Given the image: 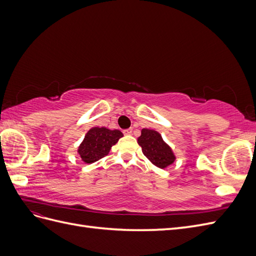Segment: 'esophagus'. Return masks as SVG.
I'll use <instances>...</instances> for the list:
<instances>
[{
  "label": "esophagus",
  "instance_id": "esophagus-1",
  "mask_svg": "<svg viewBox=\"0 0 256 256\" xmlns=\"http://www.w3.org/2000/svg\"><path fill=\"white\" fill-rule=\"evenodd\" d=\"M122 134H125V136H129V134H132V129L129 128V129H125V130H122Z\"/></svg>",
  "mask_w": 256,
  "mask_h": 256
}]
</instances>
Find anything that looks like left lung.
I'll use <instances>...</instances> for the list:
<instances>
[{
    "label": "left lung",
    "mask_w": 256,
    "mask_h": 256,
    "mask_svg": "<svg viewBox=\"0 0 256 256\" xmlns=\"http://www.w3.org/2000/svg\"><path fill=\"white\" fill-rule=\"evenodd\" d=\"M138 143L142 147V152L152 164L160 168H164L172 164L175 156L159 132L150 129H142Z\"/></svg>",
    "instance_id": "8db88e82"
}]
</instances>
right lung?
Masks as SVG:
<instances>
[{"label": "right lung", "mask_w": 256, "mask_h": 256, "mask_svg": "<svg viewBox=\"0 0 256 256\" xmlns=\"http://www.w3.org/2000/svg\"><path fill=\"white\" fill-rule=\"evenodd\" d=\"M122 136L118 129L110 130L104 127L90 129L78 150L81 159L85 164H92L104 158Z\"/></svg>", "instance_id": "right-lung-1"}]
</instances>
